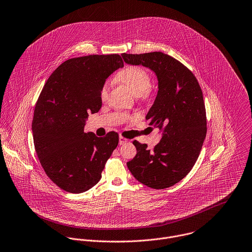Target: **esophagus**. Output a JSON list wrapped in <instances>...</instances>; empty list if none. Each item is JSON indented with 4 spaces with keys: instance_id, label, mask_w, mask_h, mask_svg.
Instances as JSON below:
<instances>
[{
    "instance_id": "obj_1",
    "label": "esophagus",
    "mask_w": 252,
    "mask_h": 252,
    "mask_svg": "<svg viewBox=\"0 0 252 252\" xmlns=\"http://www.w3.org/2000/svg\"><path fill=\"white\" fill-rule=\"evenodd\" d=\"M126 142H128L127 139H126L125 137L120 136V138H119V144H120V145H124V144H126Z\"/></svg>"
}]
</instances>
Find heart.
Instances as JSON below:
<instances>
[{
  "label": "heart",
  "instance_id": "heart-1",
  "mask_svg": "<svg viewBox=\"0 0 252 252\" xmlns=\"http://www.w3.org/2000/svg\"><path fill=\"white\" fill-rule=\"evenodd\" d=\"M116 80L127 87L136 97L146 94L151 88V79L148 73L138 66H126L123 68L116 75ZM108 90L109 85L106 83L101 89L102 99L107 97Z\"/></svg>",
  "mask_w": 252,
  "mask_h": 252
}]
</instances>
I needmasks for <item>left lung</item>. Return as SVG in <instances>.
I'll list each match as a JSON object with an SVG mask.
<instances>
[{"instance_id": "left-lung-1", "label": "left lung", "mask_w": 252, "mask_h": 252, "mask_svg": "<svg viewBox=\"0 0 252 252\" xmlns=\"http://www.w3.org/2000/svg\"><path fill=\"white\" fill-rule=\"evenodd\" d=\"M122 57L128 64L143 65L154 71L158 92L146 120L162 134L153 150L134 140L137 154L126 163L127 168L144 186L155 189L170 188L190 172L206 136L201 88L188 67L162 52Z\"/></svg>"}]
</instances>
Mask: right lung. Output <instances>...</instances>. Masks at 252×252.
<instances>
[{
	"label": "right lung",
	"mask_w": 252,
	"mask_h": 252,
	"mask_svg": "<svg viewBox=\"0 0 252 252\" xmlns=\"http://www.w3.org/2000/svg\"><path fill=\"white\" fill-rule=\"evenodd\" d=\"M124 66L120 55H90L62 63L48 78L35 106L34 146L45 173L62 189L81 193L101 179L119 143L117 132H84L89 113L102 106L106 79Z\"/></svg>",
	"instance_id": "add662e5"
}]
</instances>
